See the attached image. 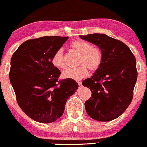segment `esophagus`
I'll return each mask as SVG.
<instances>
[{
	"mask_svg": "<svg viewBox=\"0 0 147 147\" xmlns=\"http://www.w3.org/2000/svg\"><path fill=\"white\" fill-rule=\"evenodd\" d=\"M78 85H79L80 86H81V81H78Z\"/></svg>",
	"mask_w": 147,
	"mask_h": 147,
	"instance_id": "esophagus-1",
	"label": "esophagus"
}]
</instances>
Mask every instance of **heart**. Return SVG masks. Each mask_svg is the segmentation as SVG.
<instances>
[{
    "label": "heart",
    "mask_w": 147,
    "mask_h": 147,
    "mask_svg": "<svg viewBox=\"0 0 147 147\" xmlns=\"http://www.w3.org/2000/svg\"><path fill=\"white\" fill-rule=\"evenodd\" d=\"M71 47L81 54L79 63L82 64L76 68H68L63 71L62 72L63 78L78 81L86 77L88 74L87 65L91 70H96L100 66L102 60V53L99 48L91 47V45L88 42L81 40L72 42L71 43ZM51 63L55 67L59 69L65 67L62 49H57L54 52L51 58Z\"/></svg>",
    "instance_id": "b5f03b06"
}]
</instances>
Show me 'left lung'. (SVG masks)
I'll list each match as a JSON object with an SVG mask.
<instances>
[{
  "instance_id": "obj_1",
  "label": "left lung",
  "mask_w": 147,
  "mask_h": 147,
  "mask_svg": "<svg viewBox=\"0 0 147 147\" xmlns=\"http://www.w3.org/2000/svg\"><path fill=\"white\" fill-rule=\"evenodd\" d=\"M79 37L96 45L102 53L100 66L82 83L92 93L85 102L86 112L91 118L100 122L117 118L132 100L137 78L135 57L125 44L105 34Z\"/></svg>"
}]
</instances>
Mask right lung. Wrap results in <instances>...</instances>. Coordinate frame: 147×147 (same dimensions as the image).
Returning a JSON list of instances; mask_svg holds the SVG:
<instances>
[{"instance_id": "add662e5", "label": "right lung", "mask_w": 147, "mask_h": 147, "mask_svg": "<svg viewBox=\"0 0 147 147\" xmlns=\"http://www.w3.org/2000/svg\"><path fill=\"white\" fill-rule=\"evenodd\" d=\"M69 37H42L25 41L13 54L9 74L18 104L31 119L51 123L63 115L78 85L59 80L61 72L51 63L54 52Z\"/></svg>"}]
</instances>
